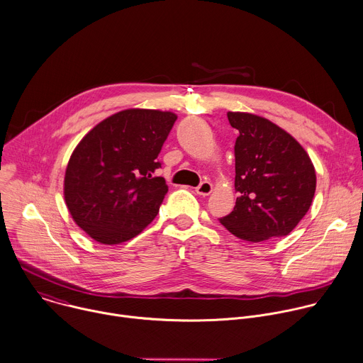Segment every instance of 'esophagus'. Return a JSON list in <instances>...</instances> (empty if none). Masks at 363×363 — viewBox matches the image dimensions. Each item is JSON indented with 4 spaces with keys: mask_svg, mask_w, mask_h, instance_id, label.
I'll list each match as a JSON object with an SVG mask.
<instances>
[{
    "mask_svg": "<svg viewBox=\"0 0 363 363\" xmlns=\"http://www.w3.org/2000/svg\"><path fill=\"white\" fill-rule=\"evenodd\" d=\"M195 191H196L198 195L208 196V195L212 192V184L208 182V181H203V182H201V184L195 188Z\"/></svg>",
    "mask_w": 363,
    "mask_h": 363,
    "instance_id": "34e87169",
    "label": "esophagus"
}]
</instances>
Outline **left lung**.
<instances>
[{"mask_svg": "<svg viewBox=\"0 0 363 363\" xmlns=\"http://www.w3.org/2000/svg\"><path fill=\"white\" fill-rule=\"evenodd\" d=\"M235 141L233 211L220 223L235 236L262 242L286 236L306 215L316 188L313 164L301 144L271 121L228 112Z\"/></svg>", "mask_w": 363, "mask_h": 363, "instance_id": "obj_1", "label": "left lung"}]
</instances>
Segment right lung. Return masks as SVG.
I'll use <instances>...</instances> for the list:
<instances>
[{
    "mask_svg": "<svg viewBox=\"0 0 363 363\" xmlns=\"http://www.w3.org/2000/svg\"><path fill=\"white\" fill-rule=\"evenodd\" d=\"M177 115L125 109L94 127L74 150L64 196L75 223L99 244L116 245L141 233L168 192L158 155Z\"/></svg>",
    "mask_w": 363,
    "mask_h": 363,
    "instance_id": "add662e5",
    "label": "right lung"
}]
</instances>
